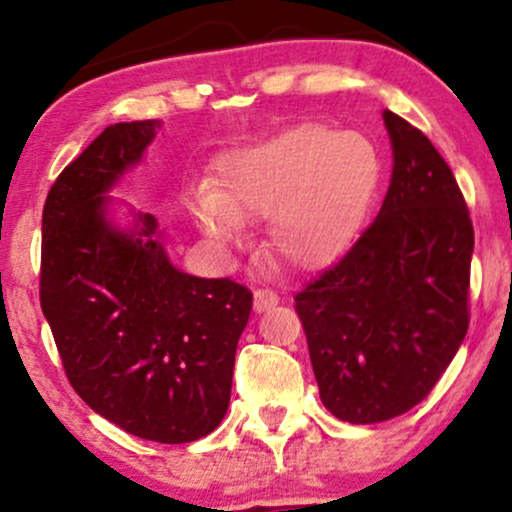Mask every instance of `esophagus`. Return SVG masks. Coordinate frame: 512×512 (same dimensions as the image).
Segmentation results:
<instances>
[{
	"instance_id": "34e87169",
	"label": "esophagus",
	"mask_w": 512,
	"mask_h": 512,
	"mask_svg": "<svg viewBox=\"0 0 512 512\" xmlns=\"http://www.w3.org/2000/svg\"><path fill=\"white\" fill-rule=\"evenodd\" d=\"M279 303V296L272 289H257L255 291V310L257 313H264V310L274 308Z\"/></svg>"
}]
</instances>
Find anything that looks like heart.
<instances>
[{"mask_svg":"<svg viewBox=\"0 0 512 512\" xmlns=\"http://www.w3.org/2000/svg\"><path fill=\"white\" fill-rule=\"evenodd\" d=\"M380 178L383 163L370 139L327 122H298L223 154L192 216L219 243H236L240 219L269 216L274 255L313 272L354 243Z\"/></svg>","mask_w":512,"mask_h":512,"instance_id":"obj_1","label":"heart"}]
</instances>
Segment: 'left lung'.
I'll use <instances>...</instances> for the list:
<instances>
[{"instance_id":"obj_1","label":"left lung","mask_w":512,"mask_h":512,"mask_svg":"<svg viewBox=\"0 0 512 512\" xmlns=\"http://www.w3.org/2000/svg\"><path fill=\"white\" fill-rule=\"evenodd\" d=\"M383 117L395 168L378 219L293 298L322 404L349 424L416 407L469 327L467 202L426 134Z\"/></svg>"}]
</instances>
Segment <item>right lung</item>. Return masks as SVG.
Returning <instances> with one entry per match:
<instances>
[{
  "mask_svg": "<svg viewBox=\"0 0 512 512\" xmlns=\"http://www.w3.org/2000/svg\"><path fill=\"white\" fill-rule=\"evenodd\" d=\"M156 127H105L57 175L43 207L40 308L88 407L137 438L192 443L226 416L252 293L228 276L175 269L151 238V214L139 216V233L105 221L103 192L142 158Z\"/></svg>",
  "mask_w": 512,
  "mask_h": 512,
  "instance_id": "add662e5",
  "label": "right lung"
}]
</instances>
